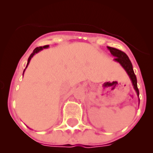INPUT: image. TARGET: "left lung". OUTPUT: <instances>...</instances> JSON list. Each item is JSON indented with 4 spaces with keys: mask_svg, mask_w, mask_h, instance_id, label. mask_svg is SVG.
<instances>
[{
    "mask_svg": "<svg viewBox=\"0 0 153 153\" xmlns=\"http://www.w3.org/2000/svg\"><path fill=\"white\" fill-rule=\"evenodd\" d=\"M108 49H109V51H110V53H111V55H113V56L115 57V58L114 59V60L117 62H119L121 65V66L125 69V70L126 71L128 75L129 76L130 79H131L133 87H134V89L136 91L137 95L139 96V89H138V87H137L136 76H135V73H134V70H133L132 64H131V61H130L129 58L128 57V56L125 54L124 52L119 50V49H115V48H112V47L108 46Z\"/></svg>",
    "mask_w": 153,
    "mask_h": 153,
    "instance_id": "left-lung-1",
    "label": "left lung"
}]
</instances>
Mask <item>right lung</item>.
<instances>
[{"mask_svg":"<svg viewBox=\"0 0 153 153\" xmlns=\"http://www.w3.org/2000/svg\"><path fill=\"white\" fill-rule=\"evenodd\" d=\"M48 47H49V45H44V46H40V47H37V48H36V49H34L33 53H32V54L30 55V56L28 57V62H27V66H26L25 69H26V68H27V66H28V64H29V62H30V60H31V59H32V57H33V56H34V55L36 54V53H39V52H40V51H41V50H42L43 49H46V48H48ZM25 70H24V72H25ZM24 72H23V74H24Z\"/></svg>","mask_w":153,"mask_h":153,"instance_id":"right-lung-1","label":"right lung"}]
</instances>
